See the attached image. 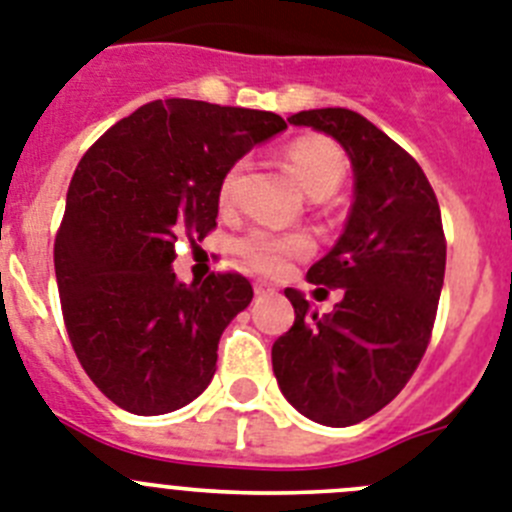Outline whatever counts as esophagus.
I'll return each mask as SVG.
<instances>
[{
	"label": "esophagus",
	"instance_id": "obj_1",
	"mask_svg": "<svg viewBox=\"0 0 512 512\" xmlns=\"http://www.w3.org/2000/svg\"><path fill=\"white\" fill-rule=\"evenodd\" d=\"M270 293H275V288L270 283L255 281V296H270Z\"/></svg>",
	"mask_w": 512,
	"mask_h": 512
}]
</instances>
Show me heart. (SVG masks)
<instances>
[{
	"mask_svg": "<svg viewBox=\"0 0 512 512\" xmlns=\"http://www.w3.org/2000/svg\"><path fill=\"white\" fill-rule=\"evenodd\" d=\"M283 157H286L293 177L311 198H324V195L335 193L348 172V159L340 146L322 136H301V139L291 141L283 151ZM242 172L244 159L234 162L224 172L219 185L221 206H231ZM311 247L314 244L306 234H281V231L262 229V226L244 231L234 242V252L239 260L262 275H281L288 268V262L309 255Z\"/></svg>",
	"mask_w": 512,
	"mask_h": 512,
	"instance_id": "1",
	"label": "heart"
}]
</instances>
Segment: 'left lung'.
Segmentation results:
<instances>
[{
  "label": "left lung",
  "mask_w": 512,
  "mask_h": 512,
  "mask_svg": "<svg viewBox=\"0 0 512 512\" xmlns=\"http://www.w3.org/2000/svg\"><path fill=\"white\" fill-rule=\"evenodd\" d=\"M288 123L330 133L348 151L355 201L309 283L340 288L332 314L286 288L296 319L273 342L283 397L309 420L348 428L376 415L410 381L433 335L446 273L441 208L420 164L348 108L301 110Z\"/></svg>",
  "instance_id": "1"
}]
</instances>
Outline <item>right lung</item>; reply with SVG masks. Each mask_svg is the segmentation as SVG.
<instances>
[{"label":"right lung","mask_w":512,"mask_h":512,"mask_svg":"<svg viewBox=\"0 0 512 512\" xmlns=\"http://www.w3.org/2000/svg\"><path fill=\"white\" fill-rule=\"evenodd\" d=\"M283 128L268 110L170 97L108 128L77 164L53 244L61 314L92 384L123 410L164 415L211 384L252 286L231 270L177 283L175 242L216 229L224 172Z\"/></svg>","instance_id":"1"}]
</instances>
